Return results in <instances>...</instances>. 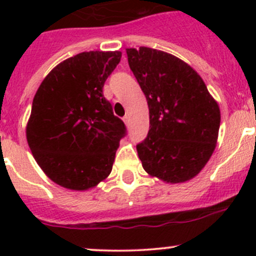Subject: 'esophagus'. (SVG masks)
Here are the masks:
<instances>
[{
    "instance_id": "1",
    "label": "esophagus",
    "mask_w": 256,
    "mask_h": 256,
    "mask_svg": "<svg viewBox=\"0 0 256 256\" xmlns=\"http://www.w3.org/2000/svg\"><path fill=\"white\" fill-rule=\"evenodd\" d=\"M124 121H125L126 125H128V115L124 116Z\"/></svg>"
}]
</instances>
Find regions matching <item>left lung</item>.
I'll return each mask as SVG.
<instances>
[{
    "instance_id": "1",
    "label": "left lung",
    "mask_w": 256,
    "mask_h": 256,
    "mask_svg": "<svg viewBox=\"0 0 256 256\" xmlns=\"http://www.w3.org/2000/svg\"><path fill=\"white\" fill-rule=\"evenodd\" d=\"M126 54L150 110L148 134L136 144L144 170L166 182H186L216 148L218 104L197 72L177 56L147 47Z\"/></svg>"
}]
</instances>
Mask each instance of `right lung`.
Masks as SVG:
<instances>
[{"mask_svg":"<svg viewBox=\"0 0 256 256\" xmlns=\"http://www.w3.org/2000/svg\"><path fill=\"white\" fill-rule=\"evenodd\" d=\"M121 52H82L62 62L38 88L27 125L30 148L44 174L84 190L112 170L126 126L114 115L102 88Z\"/></svg>","mask_w":256,"mask_h":256,"instance_id":"obj_1","label":"right lung"}]
</instances>
